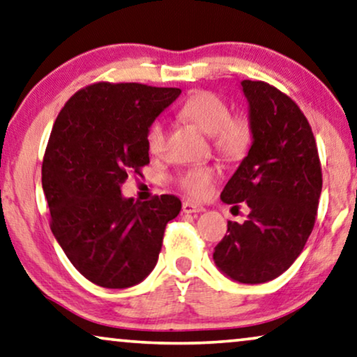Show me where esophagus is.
Returning a JSON list of instances; mask_svg holds the SVG:
<instances>
[{
    "mask_svg": "<svg viewBox=\"0 0 357 357\" xmlns=\"http://www.w3.org/2000/svg\"><path fill=\"white\" fill-rule=\"evenodd\" d=\"M202 211H205L204 206L189 204V202H184L183 204V213H188V215H192V213H202Z\"/></svg>",
    "mask_w": 357,
    "mask_h": 357,
    "instance_id": "esophagus-1",
    "label": "esophagus"
}]
</instances>
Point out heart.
I'll use <instances>...</instances> for the list:
<instances>
[{
  "instance_id": "heart-1",
  "label": "heart",
  "mask_w": 357,
  "mask_h": 357,
  "mask_svg": "<svg viewBox=\"0 0 357 357\" xmlns=\"http://www.w3.org/2000/svg\"><path fill=\"white\" fill-rule=\"evenodd\" d=\"M181 116L208 132L215 151L227 160H241L253 144V123L245 114H231L229 104L211 91H199L184 100ZM168 128L162 116L152 120L146 131V146L152 155L167 149ZM220 172L210 165L185 167L174 176V184L184 195L202 200L211 192Z\"/></svg>"
}]
</instances>
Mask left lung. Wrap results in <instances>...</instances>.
I'll list each match as a JSON object with an SVG mask.
<instances>
[{
    "mask_svg": "<svg viewBox=\"0 0 357 357\" xmlns=\"http://www.w3.org/2000/svg\"><path fill=\"white\" fill-rule=\"evenodd\" d=\"M253 144L221 192L225 204L245 202L247 220L227 221L213 259L242 284L273 280L294 264L311 236L322 169L311 125L290 96L266 82L243 79Z\"/></svg>",
    "mask_w": 357,
    "mask_h": 357,
    "instance_id": "8db88e82",
    "label": "left lung"
}]
</instances>
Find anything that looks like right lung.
<instances>
[{"label": "right lung", "instance_id": "1", "mask_svg": "<svg viewBox=\"0 0 357 357\" xmlns=\"http://www.w3.org/2000/svg\"><path fill=\"white\" fill-rule=\"evenodd\" d=\"M181 93L142 83L88 84L57 115L43 158L50 226L83 278L126 289L155 268L178 197L123 199L120 185L149 165L146 131Z\"/></svg>", "mask_w": 357, "mask_h": 357}]
</instances>
